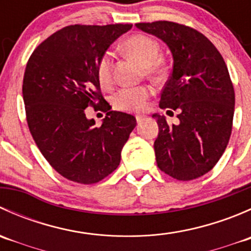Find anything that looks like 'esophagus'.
I'll return each instance as SVG.
<instances>
[{"mask_svg":"<svg viewBox=\"0 0 251 251\" xmlns=\"http://www.w3.org/2000/svg\"><path fill=\"white\" fill-rule=\"evenodd\" d=\"M136 120H137L138 124H141V123H143L144 120H146V116H144V115H136Z\"/></svg>","mask_w":251,"mask_h":251,"instance_id":"esophagus-1","label":"esophagus"}]
</instances>
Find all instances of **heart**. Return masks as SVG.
<instances>
[{
  "instance_id": "heart-1",
  "label": "heart",
  "mask_w": 251,
  "mask_h": 251,
  "mask_svg": "<svg viewBox=\"0 0 251 251\" xmlns=\"http://www.w3.org/2000/svg\"><path fill=\"white\" fill-rule=\"evenodd\" d=\"M124 50L135 58L144 68V72L151 77H159L163 73L160 65L156 63L160 48L156 41L144 35H135L124 42ZM97 78L100 86L109 87L113 82L111 72V53L107 52L102 55L97 64ZM151 96V90L147 87H126L116 92L113 97V105L119 110L140 111L144 109Z\"/></svg>"
}]
</instances>
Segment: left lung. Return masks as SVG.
Segmentation results:
<instances>
[{
	"instance_id": "left-lung-1",
	"label": "left lung",
	"mask_w": 251,
	"mask_h": 251,
	"mask_svg": "<svg viewBox=\"0 0 251 251\" xmlns=\"http://www.w3.org/2000/svg\"><path fill=\"white\" fill-rule=\"evenodd\" d=\"M136 27L165 42L174 59L159 107L178 111V124L153 114L156 164L179 181L198 178L216 165L231 137L234 90L226 63L207 37L186 25L160 20Z\"/></svg>"
}]
</instances>
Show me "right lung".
<instances>
[{
    "mask_svg": "<svg viewBox=\"0 0 251 251\" xmlns=\"http://www.w3.org/2000/svg\"><path fill=\"white\" fill-rule=\"evenodd\" d=\"M132 24L69 25L32 52L23 80L26 121L50 165L82 184L102 181L120 164L136 127L131 114L110 110L100 93L97 64ZM108 111L102 125L85 118L87 106Z\"/></svg>",
    "mask_w": 251,
    "mask_h": 251,
    "instance_id": "add662e5",
    "label": "right lung"
}]
</instances>
